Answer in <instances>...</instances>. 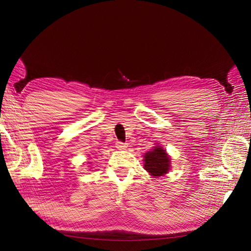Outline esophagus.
Returning a JSON list of instances; mask_svg holds the SVG:
<instances>
[{"label":"esophagus","instance_id":"esophagus-1","mask_svg":"<svg viewBox=\"0 0 251 251\" xmlns=\"http://www.w3.org/2000/svg\"><path fill=\"white\" fill-rule=\"evenodd\" d=\"M116 147L118 148L119 150H122V149H126L127 147V145L125 144V143H122V142H117L116 143Z\"/></svg>","mask_w":251,"mask_h":251}]
</instances>
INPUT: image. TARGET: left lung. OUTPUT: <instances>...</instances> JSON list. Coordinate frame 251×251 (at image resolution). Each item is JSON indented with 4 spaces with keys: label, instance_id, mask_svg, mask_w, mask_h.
<instances>
[{
    "label": "left lung",
    "instance_id": "obj_1",
    "mask_svg": "<svg viewBox=\"0 0 251 251\" xmlns=\"http://www.w3.org/2000/svg\"><path fill=\"white\" fill-rule=\"evenodd\" d=\"M144 169L154 177L168 174L171 168L170 155L161 146H154L151 151L144 155Z\"/></svg>",
    "mask_w": 251,
    "mask_h": 251
}]
</instances>
